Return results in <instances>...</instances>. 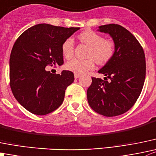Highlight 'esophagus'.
I'll list each match as a JSON object with an SVG mask.
<instances>
[{"label":"esophagus","mask_w":156,"mask_h":156,"mask_svg":"<svg viewBox=\"0 0 156 156\" xmlns=\"http://www.w3.org/2000/svg\"><path fill=\"white\" fill-rule=\"evenodd\" d=\"M80 76H81V75H80V74H76V73L75 74V78H78Z\"/></svg>","instance_id":"34e87169"}]
</instances>
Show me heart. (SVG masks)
Returning <instances> with one entry per match:
<instances>
[{"instance_id":"heart-1","label":"heart","mask_w":156,"mask_h":156,"mask_svg":"<svg viewBox=\"0 0 156 156\" xmlns=\"http://www.w3.org/2000/svg\"><path fill=\"white\" fill-rule=\"evenodd\" d=\"M79 40L90 47L88 59L75 58L66 64V69L76 74H84L94 68L95 60L98 64L104 65L110 61L114 55L115 45L112 40H104V36L93 30H86L80 33ZM62 52L66 58L69 59L74 55V40L68 38L62 46Z\"/></svg>"}]
</instances>
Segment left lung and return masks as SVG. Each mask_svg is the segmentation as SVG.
<instances>
[{
    "label": "left lung",
    "mask_w": 156,
    "mask_h": 156,
    "mask_svg": "<svg viewBox=\"0 0 156 156\" xmlns=\"http://www.w3.org/2000/svg\"><path fill=\"white\" fill-rule=\"evenodd\" d=\"M98 31L111 36L115 52L98 71L104 75V80L92 77L87 101L95 112L110 117L126 113L140 97L146 78V58L138 40L122 26H100Z\"/></svg>",
    "instance_id": "left-lung-1"
}]
</instances>
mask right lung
<instances>
[{"instance_id": "obj_1", "label": "right lung", "mask_w": 156, "mask_h": 156, "mask_svg": "<svg viewBox=\"0 0 156 156\" xmlns=\"http://www.w3.org/2000/svg\"><path fill=\"white\" fill-rule=\"evenodd\" d=\"M79 27L66 28L41 23L24 31L15 42L10 57V84L16 101L30 113L46 115L64 101L74 74H52L47 66L63 64L62 43Z\"/></svg>"}]
</instances>
